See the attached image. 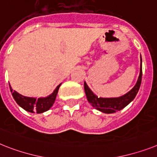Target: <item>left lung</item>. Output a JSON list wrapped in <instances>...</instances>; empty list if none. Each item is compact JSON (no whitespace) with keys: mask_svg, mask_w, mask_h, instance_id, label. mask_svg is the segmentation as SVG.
Here are the masks:
<instances>
[{"mask_svg":"<svg viewBox=\"0 0 157 157\" xmlns=\"http://www.w3.org/2000/svg\"><path fill=\"white\" fill-rule=\"evenodd\" d=\"M140 75L138 80L136 83L135 86L126 94L121 96L119 97H98L97 95L93 93V91L89 88L88 85L85 82L84 87H85V92L86 94V97L88 101L93 107L99 111L102 112L104 113H114L117 111H120L124 108H125L130 102L133 101L140 87L142 80V59L140 56Z\"/></svg>","mask_w":157,"mask_h":157,"instance_id":"1","label":"left lung"}]
</instances>
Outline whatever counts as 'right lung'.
I'll list each match as a JSON object with an SVG mask.
<instances>
[{"label": "right lung", "instance_id": "add662e5", "mask_svg": "<svg viewBox=\"0 0 157 157\" xmlns=\"http://www.w3.org/2000/svg\"><path fill=\"white\" fill-rule=\"evenodd\" d=\"M60 85L61 84H60L56 87L52 94H50L48 97H40L38 99L35 98V97H25L23 95L20 94L17 92L13 90L10 85H9V88H10V91H11L14 100L22 109H25V111L29 112V113H42L48 111V109L52 106L55 102V100H56V97L58 93Z\"/></svg>", "mask_w": 157, "mask_h": 157}]
</instances>
